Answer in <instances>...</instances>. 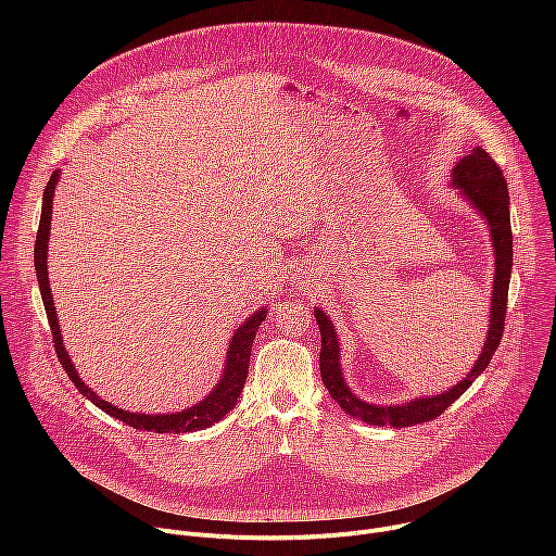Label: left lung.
I'll list each match as a JSON object with an SVG mask.
<instances>
[{"label":"left lung","mask_w":556,"mask_h":556,"mask_svg":"<svg viewBox=\"0 0 556 556\" xmlns=\"http://www.w3.org/2000/svg\"><path fill=\"white\" fill-rule=\"evenodd\" d=\"M453 185L464 191L466 200L472 202L478 208L493 235L495 247V283H493V303H491V324H489V337L484 343V350L472 365L470 374L451 387L444 393L427 395V399H416L405 405L395 407H378L369 405L350 391V387L343 380L341 374V358H339V341L332 321L321 307H314L316 326L321 330V354H319V367L326 389L334 399V403L350 416L378 427H414L420 422L435 420L446 407H451L459 395L475 382L491 363L493 354L500 348V341L504 337V321H506V307H508V286H510V273H513V232H510V198H508V185L500 169V165L482 149H472L468 155H464L453 169Z\"/></svg>","instance_id":"left-lung-1"}]
</instances>
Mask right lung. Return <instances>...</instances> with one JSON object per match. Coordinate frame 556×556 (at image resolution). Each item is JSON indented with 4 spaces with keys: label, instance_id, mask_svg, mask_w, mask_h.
<instances>
[{
    "label": "right lung",
    "instance_id": "1",
    "mask_svg": "<svg viewBox=\"0 0 556 556\" xmlns=\"http://www.w3.org/2000/svg\"><path fill=\"white\" fill-rule=\"evenodd\" d=\"M59 180V172L52 174L50 182L46 185L43 191V206H41V219H39V230H37V242H35V270H37V281H39V290H41V299L46 305V314H48V324L52 328V341H54V352L59 356L61 367L65 369V374L70 376V380L76 384V389L81 391L88 401H92L99 409H103L105 414H110L112 418H118L121 422L138 429V431H153V433H191V431H200L211 427L213 422L222 420L240 399V393L244 389V382L249 378V365H251V350H253V341L257 334V328L262 326V321L266 319V309L262 307L260 312H255L253 316L244 321V326L235 332L230 345H228V354H226V367L222 374V380L217 382V387L206 395L202 403H198L195 407H189L185 412L178 414H167V416H149V414H129L123 412L114 405H110L108 401H101L99 395L81 380L76 374V369L72 367L67 352L63 348L61 341V332H59V321H56V309L52 303V292L48 286V237H50V219H52V195H54V187Z\"/></svg>",
    "mask_w": 556,
    "mask_h": 556
}]
</instances>
